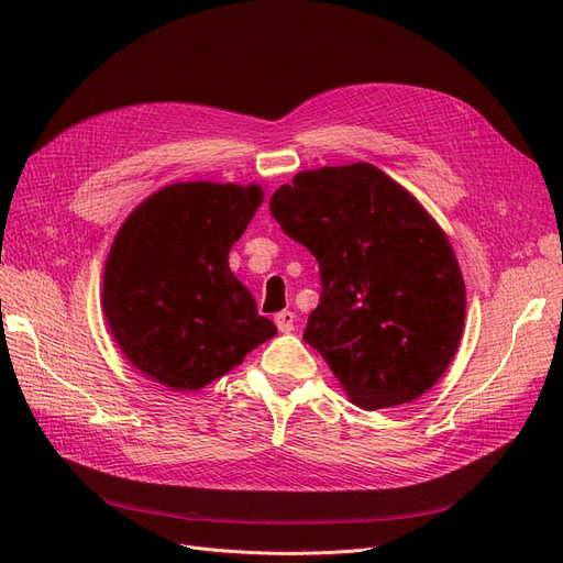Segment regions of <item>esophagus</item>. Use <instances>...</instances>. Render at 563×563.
<instances>
[{
	"label": "esophagus",
	"mask_w": 563,
	"mask_h": 563,
	"mask_svg": "<svg viewBox=\"0 0 563 563\" xmlns=\"http://www.w3.org/2000/svg\"><path fill=\"white\" fill-rule=\"evenodd\" d=\"M294 321H296V314L288 312V310H282L277 317H275V323L279 333H291L294 331Z\"/></svg>",
	"instance_id": "obj_1"
}]
</instances>
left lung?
<instances>
[{"mask_svg":"<svg viewBox=\"0 0 563 563\" xmlns=\"http://www.w3.org/2000/svg\"><path fill=\"white\" fill-rule=\"evenodd\" d=\"M284 234L319 263L302 340L366 411L413 401L444 373L465 323L446 234L373 164L302 172L269 199Z\"/></svg>","mask_w":563,"mask_h":563,"instance_id":"left-lung-1","label":"left lung"}]
</instances>
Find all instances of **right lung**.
<instances>
[{
	"instance_id": "1",
	"label": "right lung",
	"mask_w": 563,
	"mask_h": 563,
	"mask_svg": "<svg viewBox=\"0 0 563 563\" xmlns=\"http://www.w3.org/2000/svg\"><path fill=\"white\" fill-rule=\"evenodd\" d=\"M261 201L258 185L176 183L117 232L103 310L119 347L152 380L201 389L277 333L228 265Z\"/></svg>"
}]
</instances>
